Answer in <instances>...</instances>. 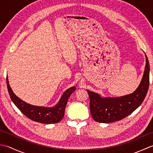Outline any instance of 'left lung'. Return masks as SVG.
<instances>
[{"instance_id":"obj_1","label":"left lung","mask_w":153,"mask_h":153,"mask_svg":"<svg viewBox=\"0 0 153 153\" xmlns=\"http://www.w3.org/2000/svg\"><path fill=\"white\" fill-rule=\"evenodd\" d=\"M146 65L140 85L135 91L117 98L102 97L89 90L90 111L93 118L97 122L110 123L119 121L129 116L143 101L149 85V63L145 54Z\"/></svg>"}]
</instances>
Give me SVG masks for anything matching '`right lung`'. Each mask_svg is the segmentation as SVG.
Instances as JSON below:
<instances>
[{"label": "right lung", "mask_w": 153, "mask_h": 153, "mask_svg": "<svg viewBox=\"0 0 153 153\" xmlns=\"http://www.w3.org/2000/svg\"><path fill=\"white\" fill-rule=\"evenodd\" d=\"M6 83L10 97L17 108L28 118L33 121L46 124L58 123L63 118L68 100L71 94L76 89L75 87L67 89L54 107L37 106L23 101L13 93L9 85L8 76L6 77Z\"/></svg>", "instance_id": "obj_1"}]
</instances>
